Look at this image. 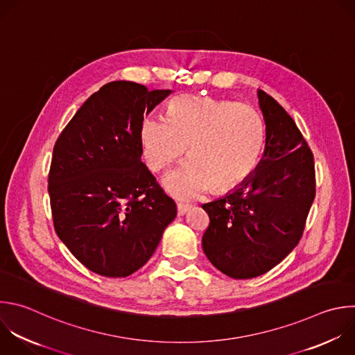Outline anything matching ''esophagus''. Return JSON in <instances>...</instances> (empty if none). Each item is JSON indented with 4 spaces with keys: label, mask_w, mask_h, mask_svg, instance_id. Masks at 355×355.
Instances as JSON below:
<instances>
[{
    "label": "esophagus",
    "mask_w": 355,
    "mask_h": 355,
    "mask_svg": "<svg viewBox=\"0 0 355 355\" xmlns=\"http://www.w3.org/2000/svg\"><path fill=\"white\" fill-rule=\"evenodd\" d=\"M189 209H191V205H184V203H178V205H177V213H178V216H184Z\"/></svg>",
    "instance_id": "34e87169"
}]
</instances>
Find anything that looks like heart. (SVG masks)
<instances>
[{"instance_id":"heart-1","label":"heart","mask_w":355,"mask_h":355,"mask_svg":"<svg viewBox=\"0 0 355 355\" xmlns=\"http://www.w3.org/2000/svg\"><path fill=\"white\" fill-rule=\"evenodd\" d=\"M146 166L159 171L184 155L189 160L163 177L166 191L195 199L237 187L258 166L266 141L262 115L251 105L213 97L180 96L168 116L148 115L141 125Z\"/></svg>"}]
</instances>
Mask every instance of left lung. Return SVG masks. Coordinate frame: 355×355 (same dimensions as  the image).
<instances>
[{"label": "left lung", "instance_id": "left-lung-1", "mask_svg": "<svg viewBox=\"0 0 355 355\" xmlns=\"http://www.w3.org/2000/svg\"><path fill=\"white\" fill-rule=\"evenodd\" d=\"M266 144L257 168L225 196L203 205L210 224L202 248L232 279L279 265L300 243L315 199L313 156L287 111L258 89Z\"/></svg>", "mask_w": 355, "mask_h": 355}]
</instances>
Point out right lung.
Returning a JSON list of instances; mask_svg holds the SVG:
<instances>
[{"mask_svg":"<svg viewBox=\"0 0 355 355\" xmlns=\"http://www.w3.org/2000/svg\"><path fill=\"white\" fill-rule=\"evenodd\" d=\"M171 90L110 82L93 93L53 150L54 228L72 255L105 277H127L156 251L177 207L142 163L141 125Z\"/></svg>","mask_w":355,"mask_h":355,"instance_id":"1","label":"right lung"}]
</instances>
